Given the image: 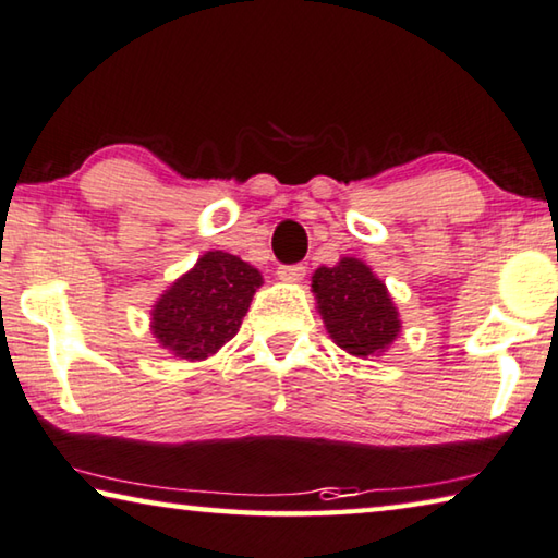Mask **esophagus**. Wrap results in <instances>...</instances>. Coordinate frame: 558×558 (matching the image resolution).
Instances as JSON below:
<instances>
[{
	"mask_svg": "<svg viewBox=\"0 0 558 558\" xmlns=\"http://www.w3.org/2000/svg\"><path fill=\"white\" fill-rule=\"evenodd\" d=\"M305 278V265H280L278 280L282 282H300Z\"/></svg>",
	"mask_w": 558,
	"mask_h": 558,
	"instance_id": "esophagus-1",
	"label": "esophagus"
}]
</instances>
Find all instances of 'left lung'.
I'll return each mask as SVG.
<instances>
[{"instance_id": "obj_1", "label": "left lung", "mask_w": 558, "mask_h": 558, "mask_svg": "<svg viewBox=\"0 0 558 558\" xmlns=\"http://www.w3.org/2000/svg\"><path fill=\"white\" fill-rule=\"evenodd\" d=\"M313 295L325 330L352 357H379L402 332L400 311L365 260L344 255L313 272Z\"/></svg>"}]
</instances>
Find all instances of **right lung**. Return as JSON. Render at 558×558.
<instances>
[{"label": "right lung", "mask_w": 558, "mask_h": 558, "mask_svg": "<svg viewBox=\"0 0 558 558\" xmlns=\"http://www.w3.org/2000/svg\"><path fill=\"white\" fill-rule=\"evenodd\" d=\"M263 276L251 263L206 251L151 305V335L171 355L201 362L235 338Z\"/></svg>", "instance_id": "add662e5"}]
</instances>
